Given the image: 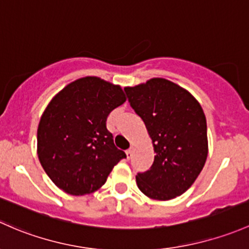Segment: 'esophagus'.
I'll use <instances>...</instances> for the list:
<instances>
[{"label": "esophagus", "mask_w": 249, "mask_h": 249, "mask_svg": "<svg viewBox=\"0 0 249 249\" xmlns=\"http://www.w3.org/2000/svg\"><path fill=\"white\" fill-rule=\"evenodd\" d=\"M133 150H134V146H130L129 148H128L127 151H125V155H127V158L128 160H130V157H132V155H133Z\"/></svg>", "instance_id": "esophagus-1"}]
</instances>
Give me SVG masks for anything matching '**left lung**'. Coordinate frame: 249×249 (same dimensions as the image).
<instances>
[{
	"label": "left lung",
	"mask_w": 249,
	"mask_h": 249,
	"mask_svg": "<svg viewBox=\"0 0 249 249\" xmlns=\"http://www.w3.org/2000/svg\"><path fill=\"white\" fill-rule=\"evenodd\" d=\"M124 91L156 152L150 170L135 176L138 187L156 200L181 196L196 180L209 153L200 103L186 89L163 78L124 87Z\"/></svg>",
	"instance_id": "1"
}]
</instances>
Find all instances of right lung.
<instances>
[{
	"mask_svg": "<svg viewBox=\"0 0 249 249\" xmlns=\"http://www.w3.org/2000/svg\"><path fill=\"white\" fill-rule=\"evenodd\" d=\"M125 101L121 86L98 76L76 79L53 96L38 124L37 155L58 188L93 193L125 158L107 129V115Z\"/></svg>",
	"mask_w": 249,
	"mask_h": 249,
	"instance_id": "obj_1",
	"label": "right lung"
}]
</instances>
